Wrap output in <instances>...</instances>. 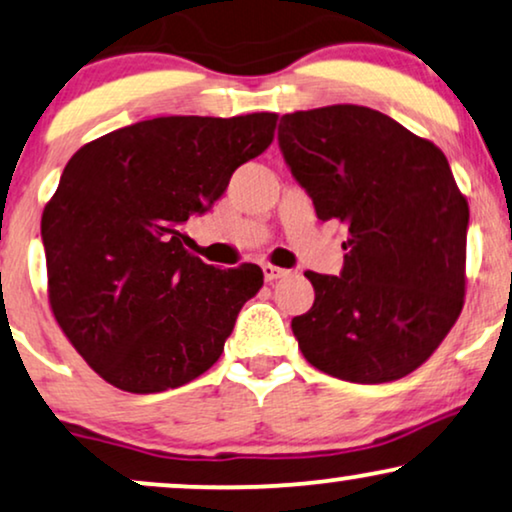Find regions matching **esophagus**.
Returning a JSON list of instances; mask_svg holds the SVG:
<instances>
[{"mask_svg":"<svg viewBox=\"0 0 512 512\" xmlns=\"http://www.w3.org/2000/svg\"><path fill=\"white\" fill-rule=\"evenodd\" d=\"M289 270L284 268H277V265H270V263H263V277L268 282H275V280H282V277H287Z\"/></svg>","mask_w":512,"mask_h":512,"instance_id":"1","label":"esophagus"}]
</instances>
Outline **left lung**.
<instances>
[{"instance_id": "obj_1", "label": "left lung", "mask_w": 512, "mask_h": 512, "mask_svg": "<svg viewBox=\"0 0 512 512\" xmlns=\"http://www.w3.org/2000/svg\"><path fill=\"white\" fill-rule=\"evenodd\" d=\"M277 141L317 218L348 230L341 275L305 272L315 303L291 320L303 357L350 383L411 374L466 294L470 211L447 157L364 105L291 112Z\"/></svg>"}]
</instances>
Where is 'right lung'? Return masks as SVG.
Instances as JSON below:
<instances>
[{
  "mask_svg": "<svg viewBox=\"0 0 512 512\" xmlns=\"http://www.w3.org/2000/svg\"><path fill=\"white\" fill-rule=\"evenodd\" d=\"M275 124V112L145 119L86 143L65 164L42 216L49 303L110 386L162 393L221 357L263 270L207 265L183 247L181 228L268 148Z\"/></svg>",
  "mask_w": 512,
  "mask_h": 512,
  "instance_id": "add662e5",
  "label": "right lung"
}]
</instances>
